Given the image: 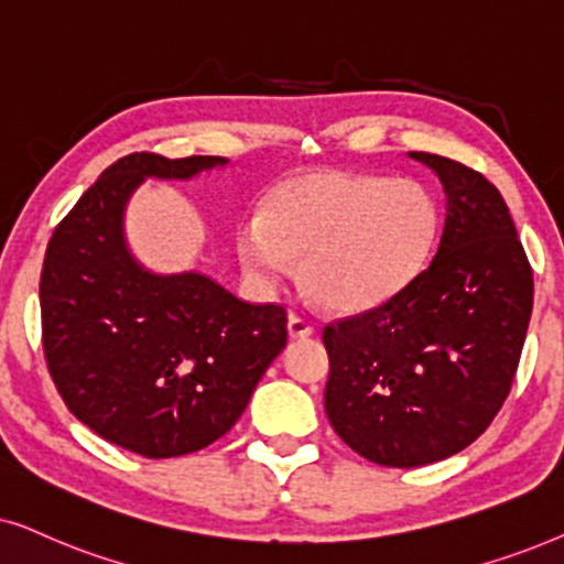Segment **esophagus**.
Segmentation results:
<instances>
[{
	"mask_svg": "<svg viewBox=\"0 0 564 564\" xmlns=\"http://www.w3.org/2000/svg\"><path fill=\"white\" fill-rule=\"evenodd\" d=\"M289 335L291 337H310V335H314V325L310 319L299 317V314H291V317H289Z\"/></svg>",
	"mask_w": 564,
	"mask_h": 564,
	"instance_id": "obj_1",
	"label": "esophagus"
}]
</instances>
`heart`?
<instances>
[{
  "instance_id": "heart-1",
  "label": "heart",
  "mask_w": 564,
  "mask_h": 564,
  "mask_svg": "<svg viewBox=\"0 0 564 564\" xmlns=\"http://www.w3.org/2000/svg\"><path fill=\"white\" fill-rule=\"evenodd\" d=\"M438 204L415 180L306 172L283 180L237 229V254L260 286H281L302 260L322 306L356 314L408 289L431 260Z\"/></svg>"
}]
</instances>
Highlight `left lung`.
Wrapping results in <instances>:
<instances>
[{"label": "left lung", "instance_id": "obj_1", "mask_svg": "<svg viewBox=\"0 0 564 564\" xmlns=\"http://www.w3.org/2000/svg\"><path fill=\"white\" fill-rule=\"evenodd\" d=\"M438 175L446 224L435 258L389 302L322 329L325 410L352 452L381 467L459 454L513 384L534 275L498 187L448 156L410 152Z\"/></svg>", "mask_w": 564, "mask_h": 564}]
</instances>
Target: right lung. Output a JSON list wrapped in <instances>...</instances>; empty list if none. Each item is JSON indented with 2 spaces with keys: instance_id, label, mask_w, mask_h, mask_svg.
Here are the masks:
<instances>
[{
  "instance_id": "right-lung-1",
  "label": "right lung",
  "mask_w": 564,
  "mask_h": 564,
  "mask_svg": "<svg viewBox=\"0 0 564 564\" xmlns=\"http://www.w3.org/2000/svg\"><path fill=\"white\" fill-rule=\"evenodd\" d=\"M221 164L152 152L112 162L43 260V352L58 394L89 431L147 459L221 438L286 348L281 304L242 302L200 273H149L126 247V204L147 177L191 180Z\"/></svg>"
}]
</instances>
